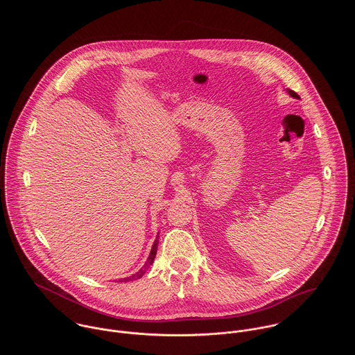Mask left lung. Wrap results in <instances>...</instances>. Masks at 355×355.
Listing matches in <instances>:
<instances>
[{"label": "left lung", "instance_id": "1", "mask_svg": "<svg viewBox=\"0 0 355 355\" xmlns=\"http://www.w3.org/2000/svg\"><path fill=\"white\" fill-rule=\"evenodd\" d=\"M288 94H290L291 97H294V98H300V96H298L294 90H288Z\"/></svg>", "mask_w": 355, "mask_h": 355}]
</instances>
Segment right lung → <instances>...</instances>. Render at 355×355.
<instances>
[{"label":"right lung","instance_id":"1","mask_svg":"<svg viewBox=\"0 0 355 355\" xmlns=\"http://www.w3.org/2000/svg\"><path fill=\"white\" fill-rule=\"evenodd\" d=\"M157 245H158V241L155 239V242H154V245H153L152 252H150V255H149V259H148V262H146V265L138 272V273H135L134 276H131V277H127V279H124V282H130V280H134V279H141L144 275H145V272H146V269L150 266L153 263V261H154V257H155V253H157Z\"/></svg>","mask_w":355,"mask_h":355}]
</instances>
